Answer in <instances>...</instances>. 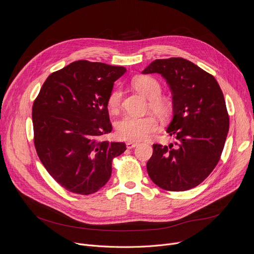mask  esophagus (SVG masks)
Returning a JSON list of instances; mask_svg holds the SVG:
<instances>
[{
    "mask_svg": "<svg viewBox=\"0 0 254 254\" xmlns=\"http://www.w3.org/2000/svg\"><path fill=\"white\" fill-rule=\"evenodd\" d=\"M136 146H137V142H132V141H128V142H127V148L128 150L133 149V148H135Z\"/></svg>",
    "mask_w": 254,
    "mask_h": 254,
    "instance_id": "34e87169",
    "label": "esophagus"
}]
</instances>
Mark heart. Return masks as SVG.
<instances>
[{"instance_id":"b5f03b06","label":"heart","mask_w":254,"mask_h":254,"mask_svg":"<svg viewBox=\"0 0 254 254\" xmlns=\"http://www.w3.org/2000/svg\"><path fill=\"white\" fill-rule=\"evenodd\" d=\"M133 87L144 97L150 99V108L159 117H167L172 111L171 102L159 96L162 91L161 84L151 76H139L132 81ZM123 92L114 90L108 97L107 104L110 110L117 112L122 101ZM158 123L152 116L135 117L127 115L116 124V131L119 138L127 141H140L151 136L158 129Z\"/></svg>"}]
</instances>
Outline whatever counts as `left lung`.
Here are the masks:
<instances>
[{
	"mask_svg": "<svg viewBox=\"0 0 254 254\" xmlns=\"http://www.w3.org/2000/svg\"><path fill=\"white\" fill-rule=\"evenodd\" d=\"M142 74H161L173 95V118L166 131L176 141L153 144L147 163L153 182L168 191L192 189L220 160L229 129L222 90L214 76L184 58L156 59Z\"/></svg>",
	"mask_w": 254,
	"mask_h": 254,
	"instance_id": "1",
	"label": "left lung"
}]
</instances>
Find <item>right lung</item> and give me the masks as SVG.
<instances>
[{"label":"right lung","mask_w":254,"mask_h":254,"mask_svg":"<svg viewBox=\"0 0 254 254\" xmlns=\"http://www.w3.org/2000/svg\"><path fill=\"white\" fill-rule=\"evenodd\" d=\"M123 66L79 60L48 76L34 101L32 121L38 157L67 191L89 195L112 176L125 142L99 141L111 132L107 100Z\"/></svg>","instance_id":"add662e5"}]
</instances>
